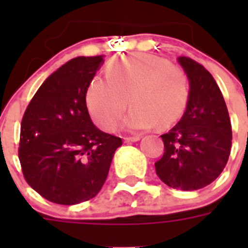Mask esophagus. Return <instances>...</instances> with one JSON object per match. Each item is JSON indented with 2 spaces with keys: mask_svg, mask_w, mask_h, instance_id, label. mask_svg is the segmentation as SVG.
<instances>
[{
  "mask_svg": "<svg viewBox=\"0 0 248 248\" xmlns=\"http://www.w3.org/2000/svg\"><path fill=\"white\" fill-rule=\"evenodd\" d=\"M124 143H135V141H139L140 136H126L124 138Z\"/></svg>",
  "mask_w": 248,
  "mask_h": 248,
  "instance_id": "1",
  "label": "esophagus"
}]
</instances>
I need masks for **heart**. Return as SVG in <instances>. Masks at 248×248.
I'll use <instances>...</instances> for the list:
<instances>
[{"instance_id":"b5f03b06","label":"heart","mask_w":248,"mask_h":248,"mask_svg":"<svg viewBox=\"0 0 248 248\" xmlns=\"http://www.w3.org/2000/svg\"><path fill=\"white\" fill-rule=\"evenodd\" d=\"M108 79L93 77L86 90L93 120L113 131L122 120L127 100L132 107L126 127L148 130L158 124L167 128L180 120L189 100L185 72L162 56L135 54L114 59L107 67Z\"/></svg>"}]
</instances>
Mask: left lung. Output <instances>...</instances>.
Returning a JSON list of instances; mask_svg holds the SVG:
<instances>
[{"mask_svg":"<svg viewBox=\"0 0 248 248\" xmlns=\"http://www.w3.org/2000/svg\"><path fill=\"white\" fill-rule=\"evenodd\" d=\"M177 60L189 78V100L179 124L161 135L165 152L155 163V172L171 188L197 190L223 172L231 155L232 124L211 73L190 58Z\"/></svg>","mask_w":248,"mask_h":248,"instance_id":"obj_1","label":"left lung"}]
</instances>
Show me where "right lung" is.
I'll return each instance as SVG.
<instances>
[{
    "mask_svg": "<svg viewBox=\"0 0 248 248\" xmlns=\"http://www.w3.org/2000/svg\"><path fill=\"white\" fill-rule=\"evenodd\" d=\"M103 56H78L54 72L25 109L19 161L25 181L58 204H77L100 192L122 139L93 124L86 90Z\"/></svg>",
    "mask_w": 248,
    "mask_h": 248,
    "instance_id": "obj_1",
    "label": "right lung"
}]
</instances>
